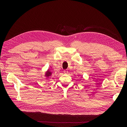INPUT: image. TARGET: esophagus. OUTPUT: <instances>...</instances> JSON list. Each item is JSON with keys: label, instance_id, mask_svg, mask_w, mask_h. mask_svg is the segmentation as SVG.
<instances>
[{"label": "esophagus", "instance_id": "esophagus-1", "mask_svg": "<svg viewBox=\"0 0 127 127\" xmlns=\"http://www.w3.org/2000/svg\"><path fill=\"white\" fill-rule=\"evenodd\" d=\"M63 72H64V73L65 74H67V73H68V70H64L63 71Z\"/></svg>", "mask_w": 127, "mask_h": 127}]
</instances>
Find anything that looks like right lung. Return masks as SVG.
<instances>
[{"instance_id": "add662e5", "label": "right lung", "mask_w": 127, "mask_h": 127, "mask_svg": "<svg viewBox=\"0 0 127 127\" xmlns=\"http://www.w3.org/2000/svg\"><path fill=\"white\" fill-rule=\"evenodd\" d=\"M51 75V71H48L47 72V73H46V76H47V77H49V76H50Z\"/></svg>"}]
</instances>
